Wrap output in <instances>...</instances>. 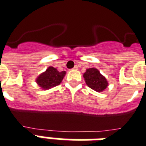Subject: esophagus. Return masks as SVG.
I'll use <instances>...</instances> for the list:
<instances>
[{"label": "esophagus", "mask_w": 146, "mask_h": 146, "mask_svg": "<svg viewBox=\"0 0 146 146\" xmlns=\"http://www.w3.org/2000/svg\"><path fill=\"white\" fill-rule=\"evenodd\" d=\"M78 67L77 65H75V66L73 68V69H74V70H78Z\"/></svg>", "instance_id": "1"}]
</instances>
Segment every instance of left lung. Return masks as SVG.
Here are the masks:
<instances>
[{
	"label": "left lung",
	"mask_w": 146,
	"mask_h": 146,
	"mask_svg": "<svg viewBox=\"0 0 146 146\" xmlns=\"http://www.w3.org/2000/svg\"><path fill=\"white\" fill-rule=\"evenodd\" d=\"M83 77L88 86L95 90V92H102L108 86V82L106 78L103 76L98 69L95 68L86 69Z\"/></svg>",
	"instance_id": "1"
}]
</instances>
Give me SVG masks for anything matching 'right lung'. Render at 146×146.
<instances>
[{
    "mask_svg": "<svg viewBox=\"0 0 146 146\" xmlns=\"http://www.w3.org/2000/svg\"><path fill=\"white\" fill-rule=\"evenodd\" d=\"M66 74L65 71L59 72L58 69L49 66L45 72H42L36 78V83L44 90L50 89L61 84Z\"/></svg>",
    "mask_w": 146,
    "mask_h": 146,
    "instance_id": "obj_1",
    "label": "right lung"
}]
</instances>
